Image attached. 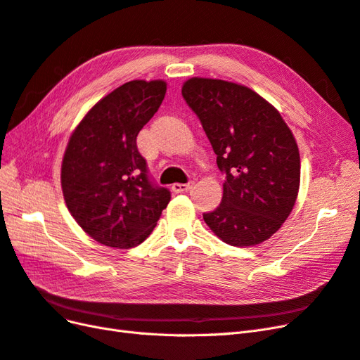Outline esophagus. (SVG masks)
<instances>
[{
    "label": "esophagus",
    "instance_id": "34e87169",
    "mask_svg": "<svg viewBox=\"0 0 360 360\" xmlns=\"http://www.w3.org/2000/svg\"><path fill=\"white\" fill-rule=\"evenodd\" d=\"M193 188V181H189V183H174L172 184V192L176 193H181V192H188Z\"/></svg>",
    "mask_w": 360,
    "mask_h": 360
}]
</instances>
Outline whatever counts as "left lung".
Instances as JSON below:
<instances>
[{
    "label": "left lung",
    "mask_w": 360,
    "mask_h": 360,
    "mask_svg": "<svg viewBox=\"0 0 360 360\" xmlns=\"http://www.w3.org/2000/svg\"><path fill=\"white\" fill-rule=\"evenodd\" d=\"M184 101L198 115L225 172L216 210L202 217L222 242L248 248L274 236L287 221L300 186V155L276 108L242 84L189 78Z\"/></svg>",
    "instance_id": "obj_1"
}]
</instances>
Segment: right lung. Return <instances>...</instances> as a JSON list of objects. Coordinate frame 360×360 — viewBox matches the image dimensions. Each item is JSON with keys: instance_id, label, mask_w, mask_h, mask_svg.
Masks as SVG:
<instances>
[{"instance_id": "obj_1", "label": "right lung", "mask_w": 360, "mask_h": 360, "mask_svg": "<svg viewBox=\"0 0 360 360\" xmlns=\"http://www.w3.org/2000/svg\"><path fill=\"white\" fill-rule=\"evenodd\" d=\"M167 93L162 79L129 81L108 93L75 127L61 163V189L82 230L101 245L143 243L171 200L155 186L136 136Z\"/></svg>"}]
</instances>
